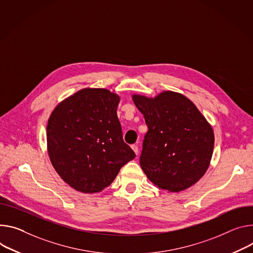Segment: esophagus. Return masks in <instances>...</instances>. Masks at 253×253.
Instances as JSON below:
<instances>
[{"label": "esophagus", "instance_id": "34e87169", "mask_svg": "<svg viewBox=\"0 0 253 253\" xmlns=\"http://www.w3.org/2000/svg\"><path fill=\"white\" fill-rule=\"evenodd\" d=\"M131 148L133 149V151L135 152V154L137 155L138 154V152H139V149H138V146H137L136 144H133V145H131Z\"/></svg>", "mask_w": 253, "mask_h": 253}]
</instances>
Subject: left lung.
I'll list each match as a JSON object with an SVG mask.
<instances>
[{
	"label": "left lung",
	"mask_w": 253,
	"mask_h": 253,
	"mask_svg": "<svg viewBox=\"0 0 253 253\" xmlns=\"http://www.w3.org/2000/svg\"><path fill=\"white\" fill-rule=\"evenodd\" d=\"M148 131L140 167L157 188L180 192L192 187L209 168L214 132L195 104L181 94L166 90L154 99L133 95Z\"/></svg>",
	"instance_id": "8db88e82"
}]
</instances>
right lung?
Masks as SVG:
<instances>
[{
  "instance_id": "1",
  "label": "right lung",
  "mask_w": 253,
  "mask_h": 253,
  "mask_svg": "<svg viewBox=\"0 0 253 253\" xmlns=\"http://www.w3.org/2000/svg\"><path fill=\"white\" fill-rule=\"evenodd\" d=\"M120 97L106 88H84L59 103L48 119L51 164L73 189L98 193L136 155L123 140L117 117Z\"/></svg>"
}]
</instances>
